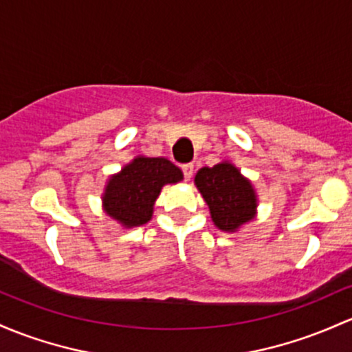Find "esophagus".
Returning a JSON list of instances; mask_svg holds the SVG:
<instances>
[{
  "label": "esophagus",
  "mask_w": 352,
  "mask_h": 352,
  "mask_svg": "<svg viewBox=\"0 0 352 352\" xmlns=\"http://www.w3.org/2000/svg\"><path fill=\"white\" fill-rule=\"evenodd\" d=\"M182 172H184V175H185V180H190L192 175H194V165H192V164L184 165Z\"/></svg>",
  "instance_id": "34e87169"
}]
</instances>
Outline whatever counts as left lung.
I'll return each mask as SVG.
<instances>
[{
    "label": "left lung",
    "instance_id": "8db88e82",
    "mask_svg": "<svg viewBox=\"0 0 352 352\" xmlns=\"http://www.w3.org/2000/svg\"><path fill=\"white\" fill-rule=\"evenodd\" d=\"M194 184L208 206L212 222L222 232H237L257 217L256 188L232 162L202 167L195 173Z\"/></svg>",
    "mask_w": 352,
    "mask_h": 352
}]
</instances>
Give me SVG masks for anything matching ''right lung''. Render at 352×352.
Returning a JSON list of instances; mask_svg holds the SVG:
<instances>
[{
  "mask_svg": "<svg viewBox=\"0 0 352 352\" xmlns=\"http://www.w3.org/2000/svg\"><path fill=\"white\" fill-rule=\"evenodd\" d=\"M182 180V170L167 158L137 155L108 177L102 194L103 212L125 229L144 226L152 219L162 188Z\"/></svg>",
  "mask_w": 352,
  "mask_h": 352,
  "instance_id": "1",
  "label": "right lung"
}]
</instances>
